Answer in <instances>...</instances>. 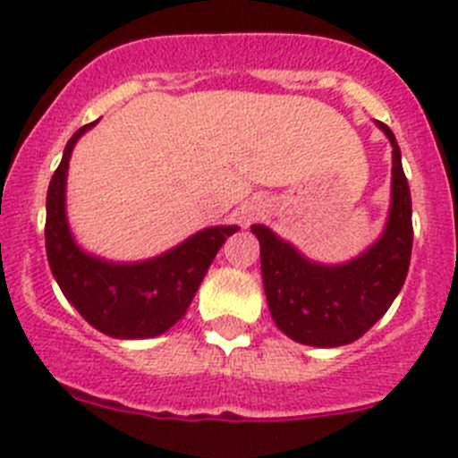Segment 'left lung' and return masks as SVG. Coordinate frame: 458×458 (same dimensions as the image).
I'll list each match as a JSON object with an SVG mask.
<instances>
[{"instance_id": "1", "label": "left lung", "mask_w": 458, "mask_h": 458, "mask_svg": "<svg viewBox=\"0 0 458 458\" xmlns=\"http://www.w3.org/2000/svg\"><path fill=\"white\" fill-rule=\"evenodd\" d=\"M393 147L391 209L377 242L344 264L307 259L267 225H250L259 239L262 280L276 326L289 339L316 348L348 345L386 314L407 280L411 262V191L391 128L377 122Z\"/></svg>"}]
</instances>
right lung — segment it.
Instances as JSON below:
<instances>
[{
  "mask_svg": "<svg viewBox=\"0 0 458 458\" xmlns=\"http://www.w3.org/2000/svg\"><path fill=\"white\" fill-rule=\"evenodd\" d=\"M94 123L72 135L51 176L45 224L47 259L61 292L89 326L114 339H151L185 316L212 259L239 228L212 225L199 230L144 262H110L81 249L67 224V169L76 140Z\"/></svg>",
  "mask_w": 458,
  "mask_h": 458,
  "instance_id": "1",
  "label": "right lung"
}]
</instances>
